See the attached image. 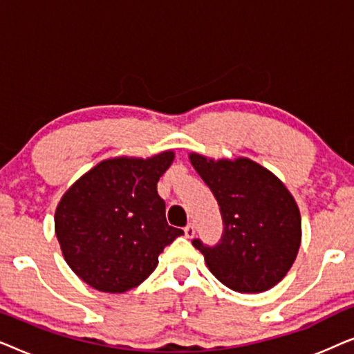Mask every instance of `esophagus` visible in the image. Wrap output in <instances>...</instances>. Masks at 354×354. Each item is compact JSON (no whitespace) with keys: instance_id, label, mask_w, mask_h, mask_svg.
I'll list each match as a JSON object with an SVG mask.
<instances>
[{"instance_id":"obj_1","label":"esophagus","mask_w":354,"mask_h":354,"mask_svg":"<svg viewBox=\"0 0 354 354\" xmlns=\"http://www.w3.org/2000/svg\"><path fill=\"white\" fill-rule=\"evenodd\" d=\"M183 232H185L187 239H193V236H195V234H196V229H195V225H193V224H188L185 229H183Z\"/></svg>"}]
</instances>
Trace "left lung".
<instances>
[{"label": "left lung", "mask_w": 354, "mask_h": 354, "mask_svg": "<svg viewBox=\"0 0 354 354\" xmlns=\"http://www.w3.org/2000/svg\"><path fill=\"white\" fill-rule=\"evenodd\" d=\"M190 162L219 203L224 232L219 243L192 241L212 275L240 293H261L282 280L301 243V216L287 187L248 158Z\"/></svg>", "instance_id": "8db88e82"}]
</instances>
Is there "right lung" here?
<instances>
[{
	"label": "right lung",
	"instance_id": "1",
	"mask_svg": "<svg viewBox=\"0 0 354 354\" xmlns=\"http://www.w3.org/2000/svg\"><path fill=\"white\" fill-rule=\"evenodd\" d=\"M174 151L106 159L84 174L56 207L55 230L69 268L100 292L124 293L156 269L183 230L166 221L158 180Z\"/></svg>",
	"mask_w": 354,
	"mask_h": 354
}]
</instances>
